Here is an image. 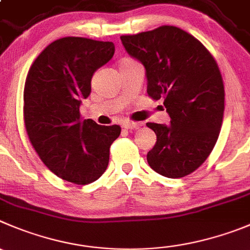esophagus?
Returning a JSON list of instances; mask_svg holds the SVG:
<instances>
[{"instance_id": "1", "label": "esophagus", "mask_w": 250, "mask_h": 250, "mask_svg": "<svg viewBox=\"0 0 250 250\" xmlns=\"http://www.w3.org/2000/svg\"><path fill=\"white\" fill-rule=\"evenodd\" d=\"M123 127L126 130H135V129H139L140 124L132 123V121H125V123L123 124Z\"/></svg>"}]
</instances>
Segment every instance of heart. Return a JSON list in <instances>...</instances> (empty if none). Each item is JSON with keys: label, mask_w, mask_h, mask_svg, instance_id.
I'll use <instances>...</instances> for the list:
<instances>
[{"label": "heart", "mask_w": 250, "mask_h": 250, "mask_svg": "<svg viewBox=\"0 0 250 250\" xmlns=\"http://www.w3.org/2000/svg\"><path fill=\"white\" fill-rule=\"evenodd\" d=\"M123 62H131V61H130V60H124V61H121V63H123Z\"/></svg>", "instance_id": "obj_1"}]
</instances>
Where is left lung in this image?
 I'll use <instances>...</instances> for the list:
<instances>
[{
	"label": "left lung",
	"instance_id": "1",
	"mask_svg": "<svg viewBox=\"0 0 250 250\" xmlns=\"http://www.w3.org/2000/svg\"><path fill=\"white\" fill-rule=\"evenodd\" d=\"M120 39L145 66L148 96L163 99L170 118L168 126L146 124L157 136L147 162L163 177H185L205 162L220 135L225 110L220 68L196 38L173 25Z\"/></svg>",
	"mask_w": 250,
	"mask_h": 250
}]
</instances>
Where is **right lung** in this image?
Segmentation results:
<instances>
[{
	"label": "right lung",
	"mask_w": 250,
	"mask_h": 250,
	"mask_svg": "<svg viewBox=\"0 0 250 250\" xmlns=\"http://www.w3.org/2000/svg\"><path fill=\"white\" fill-rule=\"evenodd\" d=\"M111 42L67 37L35 59L24 85L28 137L44 165L63 180L85 185L105 172L109 148L120 126L82 120V99L91 94L94 72L114 55Z\"/></svg>",
	"instance_id": "add662e5"
}]
</instances>
